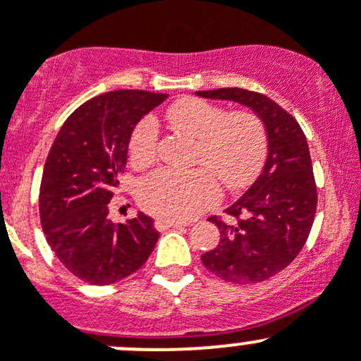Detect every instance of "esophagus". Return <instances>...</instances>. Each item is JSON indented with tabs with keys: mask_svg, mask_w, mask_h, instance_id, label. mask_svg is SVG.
Listing matches in <instances>:
<instances>
[{
	"mask_svg": "<svg viewBox=\"0 0 361 361\" xmlns=\"http://www.w3.org/2000/svg\"><path fill=\"white\" fill-rule=\"evenodd\" d=\"M181 226H185V222L173 221V219H157V222H154V228H157V230H167V228H181Z\"/></svg>",
	"mask_w": 361,
	"mask_h": 361,
	"instance_id": "esophagus-1",
	"label": "esophagus"
}]
</instances>
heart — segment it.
<instances>
[{
  "label": "heart",
  "mask_w": 361,
  "mask_h": 361,
  "mask_svg": "<svg viewBox=\"0 0 361 361\" xmlns=\"http://www.w3.org/2000/svg\"><path fill=\"white\" fill-rule=\"evenodd\" d=\"M176 130L197 139L194 161L206 169H160L140 181L139 197L146 210L167 219H190L219 197L217 179L228 190L251 183L267 157V133L257 116L249 112L228 114L219 104L197 97L176 101L167 112ZM158 124L144 117L130 139V158L146 165L157 154Z\"/></svg>",
  "instance_id": "b5f03b06"
}]
</instances>
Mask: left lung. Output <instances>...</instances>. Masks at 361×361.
<instances>
[{"label": "left lung", "instance_id": "obj_1", "mask_svg": "<svg viewBox=\"0 0 361 361\" xmlns=\"http://www.w3.org/2000/svg\"><path fill=\"white\" fill-rule=\"evenodd\" d=\"M196 96L244 104L265 126L264 169L224 210L235 217L233 224L210 217L221 240L201 257L208 271L226 281H265L294 262L312 230L317 188L308 142L298 121L264 94L235 87L197 90Z\"/></svg>", "mask_w": 361, "mask_h": 361}]
</instances>
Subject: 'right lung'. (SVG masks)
Listing matches in <instances>:
<instances>
[{
    "mask_svg": "<svg viewBox=\"0 0 361 361\" xmlns=\"http://www.w3.org/2000/svg\"><path fill=\"white\" fill-rule=\"evenodd\" d=\"M167 94L114 90L83 103L60 128L44 165L40 222L63 267L90 285H112L139 271L157 245L153 219H109L135 126Z\"/></svg>",
    "mask_w": 361,
    "mask_h": 361,
    "instance_id": "1",
    "label": "right lung"
}]
</instances>
